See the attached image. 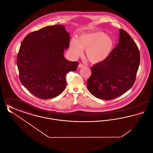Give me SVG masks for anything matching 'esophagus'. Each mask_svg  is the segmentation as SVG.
Wrapping results in <instances>:
<instances>
[{
  "label": "esophagus",
  "mask_w": 153,
  "mask_h": 153,
  "mask_svg": "<svg viewBox=\"0 0 153 153\" xmlns=\"http://www.w3.org/2000/svg\"><path fill=\"white\" fill-rule=\"evenodd\" d=\"M84 66V65H83V64H79V65H78V68H83Z\"/></svg>",
  "instance_id": "1"
}]
</instances>
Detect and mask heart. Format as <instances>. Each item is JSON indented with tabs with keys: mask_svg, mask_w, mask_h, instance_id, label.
<instances>
[{
	"mask_svg": "<svg viewBox=\"0 0 153 153\" xmlns=\"http://www.w3.org/2000/svg\"><path fill=\"white\" fill-rule=\"evenodd\" d=\"M114 45L112 38L102 31H94L80 34L69 42V50L74 56H79L85 51L88 60L96 64L109 56Z\"/></svg>",
	"mask_w": 153,
	"mask_h": 153,
	"instance_id": "obj_1",
	"label": "heart"
}]
</instances>
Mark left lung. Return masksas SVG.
I'll list each match as a JSON object with an SVG mask.
<instances>
[{"mask_svg":"<svg viewBox=\"0 0 153 153\" xmlns=\"http://www.w3.org/2000/svg\"><path fill=\"white\" fill-rule=\"evenodd\" d=\"M139 64L137 45L126 31L119 30L117 46L105 59L91 67L87 82L88 91L105 100L123 95L133 86Z\"/></svg>","mask_w":153,"mask_h":153,"instance_id":"obj_1","label":"left lung"}]
</instances>
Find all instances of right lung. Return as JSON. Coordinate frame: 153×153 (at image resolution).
Here are the masks:
<instances>
[{
	"instance_id": "1",
	"label": "right lung",
	"mask_w": 153,
	"mask_h": 153,
	"mask_svg": "<svg viewBox=\"0 0 153 153\" xmlns=\"http://www.w3.org/2000/svg\"><path fill=\"white\" fill-rule=\"evenodd\" d=\"M70 34L56 25L29 34L23 40L16 64L19 79L30 92L42 99L60 95L66 86V75L76 71L78 62L64 58Z\"/></svg>"
}]
</instances>
